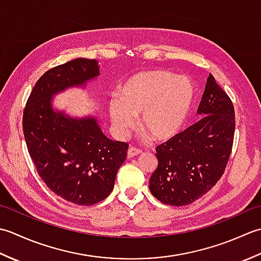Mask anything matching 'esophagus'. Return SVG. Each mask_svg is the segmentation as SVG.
Listing matches in <instances>:
<instances>
[{
	"label": "esophagus",
	"mask_w": 261,
	"mask_h": 261,
	"mask_svg": "<svg viewBox=\"0 0 261 261\" xmlns=\"http://www.w3.org/2000/svg\"><path fill=\"white\" fill-rule=\"evenodd\" d=\"M141 152H142L141 149L136 148V147H130L129 150H127V157L129 158L135 157V156H138V154H140Z\"/></svg>",
	"instance_id": "obj_1"
}]
</instances>
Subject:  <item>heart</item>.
<instances>
[{
    "label": "heart",
    "instance_id": "1",
    "mask_svg": "<svg viewBox=\"0 0 261 261\" xmlns=\"http://www.w3.org/2000/svg\"><path fill=\"white\" fill-rule=\"evenodd\" d=\"M194 85L186 76L168 70H146L127 79L119 88V98L109 102L112 124L121 134L136 123L153 140L164 141L176 136L190 115Z\"/></svg>",
    "mask_w": 261,
    "mask_h": 261
}]
</instances>
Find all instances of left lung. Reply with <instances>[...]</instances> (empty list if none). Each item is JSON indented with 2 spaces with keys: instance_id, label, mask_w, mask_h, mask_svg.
I'll return each mask as SVG.
<instances>
[{
  "instance_id": "1",
  "label": "left lung",
  "mask_w": 261,
  "mask_h": 261,
  "mask_svg": "<svg viewBox=\"0 0 261 261\" xmlns=\"http://www.w3.org/2000/svg\"><path fill=\"white\" fill-rule=\"evenodd\" d=\"M199 121L156 148L158 166L149 188L173 206L193 203L222 177L233 146L234 107L212 74L198 105Z\"/></svg>"
}]
</instances>
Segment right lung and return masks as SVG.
<instances>
[{
  "instance_id": "right-lung-1",
  "label": "right lung",
  "mask_w": 261,
  "mask_h": 261,
  "mask_svg": "<svg viewBox=\"0 0 261 261\" xmlns=\"http://www.w3.org/2000/svg\"><path fill=\"white\" fill-rule=\"evenodd\" d=\"M98 74L96 60L86 58L47 70L31 91L22 118L38 175L56 195L77 205H94L110 195L129 145L105 137L95 118L73 119L55 112L51 98Z\"/></svg>"
}]
</instances>
